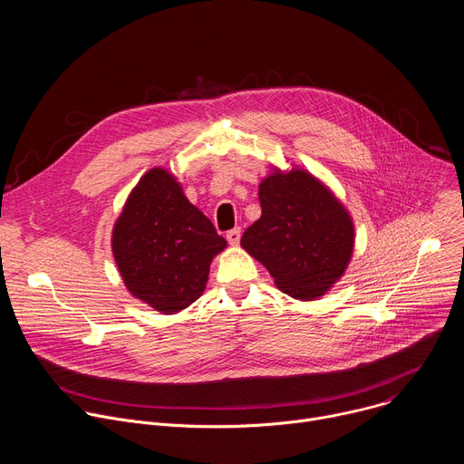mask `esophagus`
<instances>
[{"mask_svg":"<svg viewBox=\"0 0 464 464\" xmlns=\"http://www.w3.org/2000/svg\"><path fill=\"white\" fill-rule=\"evenodd\" d=\"M226 238H227V242H229L231 246H237V244L240 242V229H238V227H235V229L227 231Z\"/></svg>","mask_w":464,"mask_h":464,"instance_id":"1","label":"esophagus"}]
</instances>
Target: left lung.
<instances>
[{"mask_svg": "<svg viewBox=\"0 0 464 464\" xmlns=\"http://www.w3.org/2000/svg\"><path fill=\"white\" fill-rule=\"evenodd\" d=\"M262 215L240 246L270 272L276 286L299 301H314L338 283L354 251V224L323 181L292 167L258 183Z\"/></svg>", "mask_w": 464, "mask_h": 464, "instance_id": "left-lung-1", "label": "left lung"}]
</instances>
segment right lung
Segmentation results:
<instances>
[{
  "instance_id": "obj_1",
  "label": "right lung",
  "mask_w": 464,
  "mask_h": 464,
  "mask_svg": "<svg viewBox=\"0 0 464 464\" xmlns=\"http://www.w3.org/2000/svg\"><path fill=\"white\" fill-rule=\"evenodd\" d=\"M226 246L211 220L187 200L176 176L161 167L131 188L111 231L126 290L165 315L204 294L211 262Z\"/></svg>"
}]
</instances>
